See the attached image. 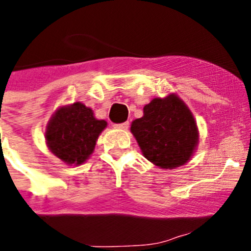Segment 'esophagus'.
Segmentation results:
<instances>
[{
  "instance_id": "1",
  "label": "esophagus",
  "mask_w": 251,
  "mask_h": 251,
  "mask_svg": "<svg viewBox=\"0 0 251 251\" xmlns=\"http://www.w3.org/2000/svg\"><path fill=\"white\" fill-rule=\"evenodd\" d=\"M128 126H130V124H128V121H126V123H123V124H116L115 127L121 128V130H127Z\"/></svg>"
}]
</instances>
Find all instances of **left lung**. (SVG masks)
<instances>
[{"label": "left lung", "instance_id": "1", "mask_svg": "<svg viewBox=\"0 0 251 251\" xmlns=\"http://www.w3.org/2000/svg\"><path fill=\"white\" fill-rule=\"evenodd\" d=\"M145 157L161 168H176L188 162L198 144L193 115L177 95L152 100L144 116L131 125Z\"/></svg>", "mask_w": 251, "mask_h": 251}]
</instances>
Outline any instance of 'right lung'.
<instances>
[{"mask_svg": "<svg viewBox=\"0 0 251 251\" xmlns=\"http://www.w3.org/2000/svg\"><path fill=\"white\" fill-rule=\"evenodd\" d=\"M106 121L94 118L81 102L60 107L49 121L46 140L49 150L68 165H81L93 153Z\"/></svg>", "mask_w": 251, "mask_h": 251, "instance_id": "1", "label": "right lung"}]
</instances>
